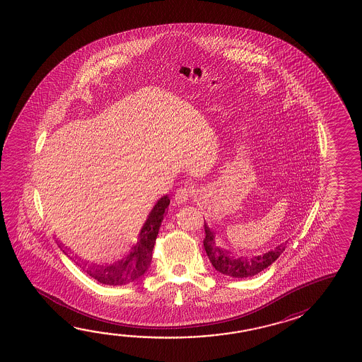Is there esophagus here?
I'll return each mask as SVG.
<instances>
[{
	"instance_id": "obj_1",
	"label": "esophagus",
	"mask_w": 362,
	"mask_h": 362,
	"mask_svg": "<svg viewBox=\"0 0 362 362\" xmlns=\"http://www.w3.org/2000/svg\"><path fill=\"white\" fill-rule=\"evenodd\" d=\"M193 196V191L191 188H179L175 193V204L177 205H185Z\"/></svg>"
}]
</instances>
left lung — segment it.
Returning <instances> with one entry per match:
<instances>
[{"label":"left lung","mask_w":362,"mask_h":362,"mask_svg":"<svg viewBox=\"0 0 362 362\" xmlns=\"http://www.w3.org/2000/svg\"><path fill=\"white\" fill-rule=\"evenodd\" d=\"M205 238H204V247L206 251L207 257L210 263L213 264L215 269L221 274H226L229 277L235 279H244V277H252L255 274L264 271L266 268L271 266L273 262L285 250V244L276 246L273 250L267 251L258 257H252L247 259L245 257L236 258L230 255V251L223 249L216 244L215 233L205 223Z\"/></svg>","instance_id":"obj_1"}]
</instances>
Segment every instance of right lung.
I'll use <instances>...</instances> for the list:
<instances>
[{
	"instance_id": "right-lung-1",
	"label": "right lung",
	"mask_w": 362,
	"mask_h": 362,
	"mask_svg": "<svg viewBox=\"0 0 362 362\" xmlns=\"http://www.w3.org/2000/svg\"><path fill=\"white\" fill-rule=\"evenodd\" d=\"M169 205L170 199L168 194H165L156 202L155 206L148 214L147 221H144L141 227V232L138 235V241L132 246L127 255L113 263L98 264V263H90L89 260L80 258L76 254H74V257H71V250L58 240L57 243L66 255L74 259L77 266H80V268L90 274L93 279L99 281L100 284L111 285V286L126 285L141 277L151 266L156 238Z\"/></svg>"
}]
</instances>
